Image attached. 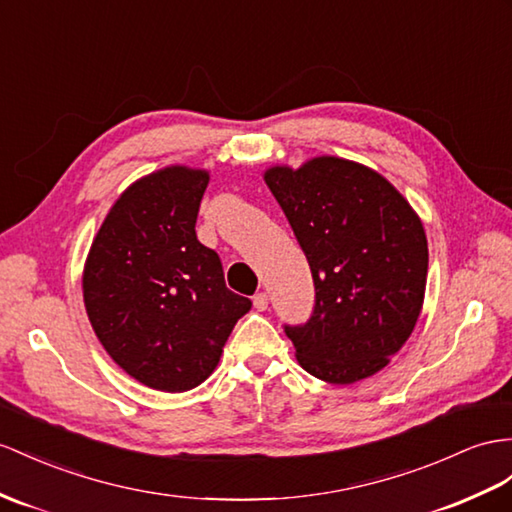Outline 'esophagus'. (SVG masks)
Here are the masks:
<instances>
[{
	"label": "esophagus",
	"instance_id": "1",
	"mask_svg": "<svg viewBox=\"0 0 512 512\" xmlns=\"http://www.w3.org/2000/svg\"><path fill=\"white\" fill-rule=\"evenodd\" d=\"M253 305L257 311H266L268 309V294L266 292H257L253 296Z\"/></svg>",
	"mask_w": 512,
	"mask_h": 512
}]
</instances>
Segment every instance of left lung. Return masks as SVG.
I'll use <instances>...</instances> for the list:
<instances>
[{
  "mask_svg": "<svg viewBox=\"0 0 512 512\" xmlns=\"http://www.w3.org/2000/svg\"><path fill=\"white\" fill-rule=\"evenodd\" d=\"M266 183L316 287L309 320L283 324L298 363L333 385L383 370L424 303L428 244L417 214L385 177L339 157L274 166Z\"/></svg>",
  "mask_w": 512,
  "mask_h": 512,
  "instance_id": "left-lung-1",
  "label": "left lung"
}]
</instances>
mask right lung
Masks as SVG:
<instances>
[{
	"label": "right lung",
	"instance_id": "add662e5",
	"mask_svg": "<svg viewBox=\"0 0 512 512\" xmlns=\"http://www.w3.org/2000/svg\"><path fill=\"white\" fill-rule=\"evenodd\" d=\"M209 175L170 166L114 203L84 268L88 320L114 363L160 391L201 385L251 300L231 292L220 257L196 240Z\"/></svg>",
	"mask_w": 512,
	"mask_h": 512
}]
</instances>
